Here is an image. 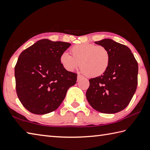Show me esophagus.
Wrapping results in <instances>:
<instances>
[{
    "label": "esophagus",
    "instance_id": "1",
    "mask_svg": "<svg viewBox=\"0 0 150 150\" xmlns=\"http://www.w3.org/2000/svg\"><path fill=\"white\" fill-rule=\"evenodd\" d=\"M83 76L82 75H80V74H78V80H80L81 78H82Z\"/></svg>",
    "mask_w": 150,
    "mask_h": 150
}]
</instances>
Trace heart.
Wrapping results in <instances>:
<instances>
[{
	"mask_svg": "<svg viewBox=\"0 0 150 150\" xmlns=\"http://www.w3.org/2000/svg\"><path fill=\"white\" fill-rule=\"evenodd\" d=\"M72 56L63 52L60 62L68 71H73L80 67L86 76L90 78L99 76L105 72L109 67L111 56L103 46H96L91 43L78 44L70 49Z\"/></svg>",
	"mask_w": 150,
	"mask_h": 150,
	"instance_id": "obj_1",
	"label": "heart"
}]
</instances>
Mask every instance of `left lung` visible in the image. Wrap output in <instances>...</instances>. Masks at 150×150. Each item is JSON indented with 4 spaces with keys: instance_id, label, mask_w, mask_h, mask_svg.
I'll return each mask as SVG.
<instances>
[{
    "instance_id": "obj_1",
    "label": "left lung",
    "mask_w": 150,
    "mask_h": 150,
    "mask_svg": "<svg viewBox=\"0 0 150 150\" xmlns=\"http://www.w3.org/2000/svg\"><path fill=\"white\" fill-rule=\"evenodd\" d=\"M96 44L108 50L111 60L105 72L91 78L86 98L93 108L103 113L113 114L125 109L135 93L138 65L130 49L125 45L104 39Z\"/></svg>"
}]
</instances>
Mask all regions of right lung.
<instances>
[{
    "instance_id": "1",
    "label": "right lung",
    "mask_w": 150,
    "mask_h": 150,
    "mask_svg": "<svg viewBox=\"0 0 150 150\" xmlns=\"http://www.w3.org/2000/svg\"><path fill=\"white\" fill-rule=\"evenodd\" d=\"M71 44L43 39L23 51L14 68L16 90L25 108L36 115L56 110L77 74L62 67L60 57Z\"/></svg>"
}]
</instances>
